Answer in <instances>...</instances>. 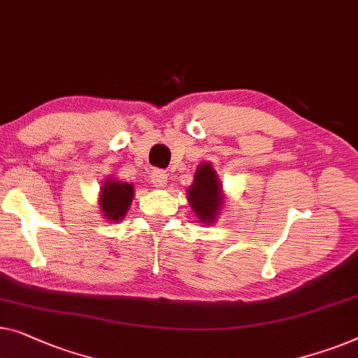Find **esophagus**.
I'll return each mask as SVG.
<instances>
[{"label":"esophagus","mask_w":358,"mask_h":358,"mask_svg":"<svg viewBox=\"0 0 358 358\" xmlns=\"http://www.w3.org/2000/svg\"><path fill=\"white\" fill-rule=\"evenodd\" d=\"M150 179H152V184L155 187H164V184L168 182V174L162 169H155L152 174H150Z\"/></svg>","instance_id":"1"}]
</instances>
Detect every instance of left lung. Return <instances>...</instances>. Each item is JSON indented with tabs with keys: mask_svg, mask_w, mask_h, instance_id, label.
<instances>
[{
	"mask_svg": "<svg viewBox=\"0 0 358 358\" xmlns=\"http://www.w3.org/2000/svg\"><path fill=\"white\" fill-rule=\"evenodd\" d=\"M221 185L211 164L196 169L194 184L189 189V203L201 222H211L221 206Z\"/></svg>",
	"mask_w": 358,
	"mask_h": 358,
	"instance_id": "left-lung-1",
	"label": "left lung"
}]
</instances>
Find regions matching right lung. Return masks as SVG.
Segmentation results:
<instances>
[{
	"label": "right lung",
	"mask_w": 358,
	"mask_h": 358,
	"mask_svg": "<svg viewBox=\"0 0 358 358\" xmlns=\"http://www.w3.org/2000/svg\"><path fill=\"white\" fill-rule=\"evenodd\" d=\"M132 196H134V192H132L131 184L110 180V182H106L101 189L100 205H101L103 213H105L108 220L119 221L121 217H124L126 211L129 210Z\"/></svg>",
	"instance_id": "add662e5"
}]
</instances>
